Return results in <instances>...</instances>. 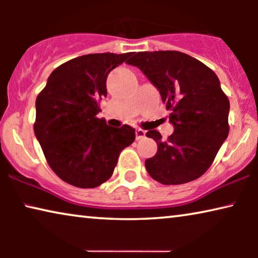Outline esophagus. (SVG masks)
<instances>
[{
	"label": "esophagus",
	"mask_w": 258,
	"mask_h": 258,
	"mask_svg": "<svg viewBox=\"0 0 258 258\" xmlns=\"http://www.w3.org/2000/svg\"><path fill=\"white\" fill-rule=\"evenodd\" d=\"M146 137V132L142 129H136V140H142Z\"/></svg>",
	"instance_id": "1"
}]
</instances>
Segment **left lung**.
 <instances>
[{
  "mask_svg": "<svg viewBox=\"0 0 258 258\" xmlns=\"http://www.w3.org/2000/svg\"><path fill=\"white\" fill-rule=\"evenodd\" d=\"M148 77L170 110L174 133L162 141L157 130L146 135L157 153L146 168L162 184H183L199 178L213 163L229 134L230 103L213 70L181 51L137 52L128 62Z\"/></svg>",
  "mask_w": 258,
  "mask_h": 258,
  "instance_id": "left-lung-1",
  "label": "left lung"
}]
</instances>
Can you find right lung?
<instances>
[{
    "mask_svg": "<svg viewBox=\"0 0 258 258\" xmlns=\"http://www.w3.org/2000/svg\"><path fill=\"white\" fill-rule=\"evenodd\" d=\"M133 55L89 54L57 67L36 98L34 132L49 167L77 188H96L111 177L121 151L135 141L129 125L98 118L107 77Z\"/></svg>",
    "mask_w": 258,
    "mask_h": 258,
    "instance_id": "obj_1",
    "label": "right lung"
}]
</instances>
